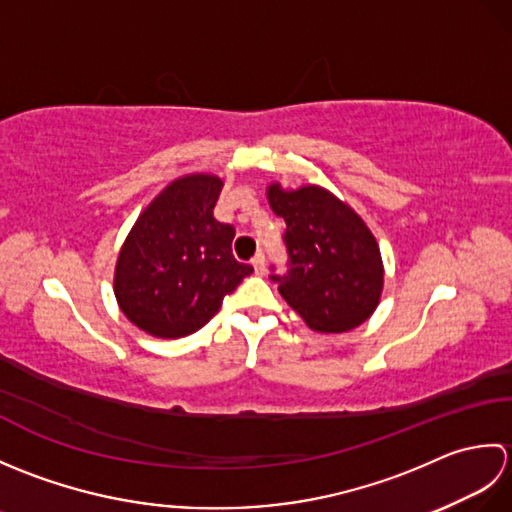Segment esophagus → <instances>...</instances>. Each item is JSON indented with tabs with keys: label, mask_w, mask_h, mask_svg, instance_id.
<instances>
[{
	"label": "esophagus",
	"mask_w": 512,
	"mask_h": 512,
	"mask_svg": "<svg viewBox=\"0 0 512 512\" xmlns=\"http://www.w3.org/2000/svg\"><path fill=\"white\" fill-rule=\"evenodd\" d=\"M250 262H253V268H255L257 275H264V270H266V257H264V253H257L253 259H250Z\"/></svg>",
	"instance_id": "1"
}]
</instances>
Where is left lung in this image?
Wrapping results in <instances>:
<instances>
[{
    "label": "left lung",
    "mask_w": 512,
    "mask_h": 512,
    "mask_svg": "<svg viewBox=\"0 0 512 512\" xmlns=\"http://www.w3.org/2000/svg\"><path fill=\"white\" fill-rule=\"evenodd\" d=\"M268 202L286 222L288 270L270 279L288 306L317 332H347L367 321L383 290V262L361 217L314 184L297 191L270 184Z\"/></svg>",
    "instance_id": "left-lung-1"
}]
</instances>
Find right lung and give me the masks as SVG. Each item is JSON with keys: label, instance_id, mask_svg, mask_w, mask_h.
I'll return each instance as SVG.
<instances>
[{"label": "right lung", "instance_id": "right-lung-1", "mask_svg": "<svg viewBox=\"0 0 512 512\" xmlns=\"http://www.w3.org/2000/svg\"><path fill=\"white\" fill-rule=\"evenodd\" d=\"M222 180L171 182L140 213L116 262L114 295L125 317L160 339L198 332L253 273L233 255V224L213 217Z\"/></svg>", "mask_w": 512, "mask_h": 512}]
</instances>
